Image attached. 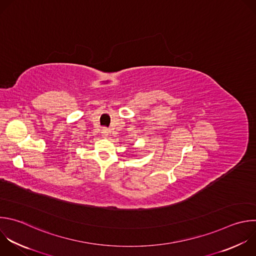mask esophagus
<instances>
[{
	"mask_svg": "<svg viewBox=\"0 0 256 256\" xmlns=\"http://www.w3.org/2000/svg\"><path fill=\"white\" fill-rule=\"evenodd\" d=\"M108 134H110V130H108V128H104L102 130V136L104 138H108Z\"/></svg>",
	"mask_w": 256,
	"mask_h": 256,
	"instance_id": "obj_1",
	"label": "esophagus"
}]
</instances>
